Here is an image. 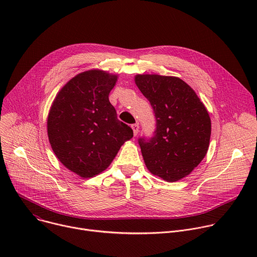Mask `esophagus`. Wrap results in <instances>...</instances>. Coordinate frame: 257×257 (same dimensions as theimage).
<instances>
[{"instance_id": "1", "label": "esophagus", "mask_w": 257, "mask_h": 257, "mask_svg": "<svg viewBox=\"0 0 257 257\" xmlns=\"http://www.w3.org/2000/svg\"><path fill=\"white\" fill-rule=\"evenodd\" d=\"M131 128H132V130H133L134 135L136 136V135L138 134V131H139V125H138V124H133V125L131 126Z\"/></svg>"}]
</instances>
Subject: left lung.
<instances>
[{
	"label": "left lung",
	"instance_id": "obj_1",
	"mask_svg": "<svg viewBox=\"0 0 257 257\" xmlns=\"http://www.w3.org/2000/svg\"><path fill=\"white\" fill-rule=\"evenodd\" d=\"M135 84L154 108L157 129L139 139L146 168L167 182L188 176L204 159L211 134L207 109L196 92L175 76L137 74Z\"/></svg>",
	"mask_w": 257,
	"mask_h": 257
}]
</instances>
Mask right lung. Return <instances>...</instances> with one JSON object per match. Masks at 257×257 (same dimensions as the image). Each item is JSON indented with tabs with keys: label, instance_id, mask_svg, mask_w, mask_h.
<instances>
[{
	"label": "right lung",
	"instance_id": "obj_1",
	"mask_svg": "<svg viewBox=\"0 0 257 257\" xmlns=\"http://www.w3.org/2000/svg\"><path fill=\"white\" fill-rule=\"evenodd\" d=\"M117 80V74L99 69L81 72L61 88L51 105L47 127L52 150L83 179L103 172L133 137L108 100Z\"/></svg>",
	"mask_w": 257,
	"mask_h": 257
}]
</instances>
